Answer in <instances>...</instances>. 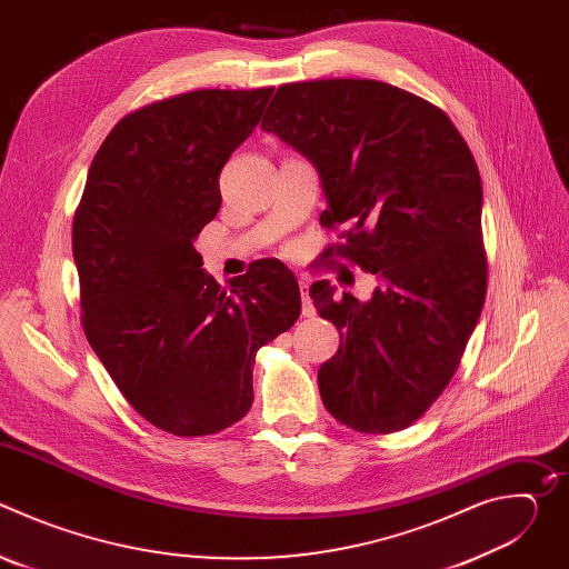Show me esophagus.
Masks as SVG:
<instances>
[{
  "label": "esophagus",
  "instance_id": "obj_1",
  "mask_svg": "<svg viewBox=\"0 0 569 569\" xmlns=\"http://www.w3.org/2000/svg\"><path fill=\"white\" fill-rule=\"evenodd\" d=\"M308 288H310V283L306 281V279H299V290H301V299H303V306H301V312H303V317H315V303H312V299L308 297Z\"/></svg>",
  "mask_w": 569,
  "mask_h": 569
}]
</instances>
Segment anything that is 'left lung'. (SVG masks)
<instances>
[{
    "label": "left lung",
    "mask_w": 569,
    "mask_h": 569,
    "mask_svg": "<svg viewBox=\"0 0 569 569\" xmlns=\"http://www.w3.org/2000/svg\"><path fill=\"white\" fill-rule=\"evenodd\" d=\"M261 128L315 164L321 227L347 224L323 254L380 281L369 301L310 286L340 331L317 373L321 400L358 432L408 428L455 376L486 297L475 157L443 110L369 78L281 86Z\"/></svg>",
    "instance_id": "left-lung-1"
}]
</instances>
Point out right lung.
<instances>
[{"label": "right lung", "instance_id": "1", "mask_svg": "<svg viewBox=\"0 0 569 569\" xmlns=\"http://www.w3.org/2000/svg\"><path fill=\"white\" fill-rule=\"evenodd\" d=\"M272 92L196 90L126 114L94 154L73 216L88 342L134 412L176 437L246 417L257 351L301 312L281 261H254L224 290L193 248L220 209L222 167Z\"/></svg>", "mask_w": 569, "mask_h": 569}]
</instances>
